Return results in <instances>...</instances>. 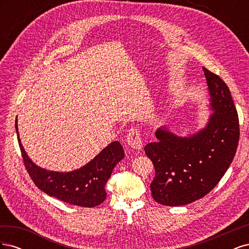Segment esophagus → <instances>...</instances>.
Listing matches in <instances>:
<instances>
[{"label": "esophagus", "mask_w": 249, "mask_h": 249, "mask_svg": "<svg viewBox=\"0 0 249 249\" xmlns=\"http://www.w3.org/2000/svg\"><path fill=\"white\" fill-rule=\"evenodd\" d=\"M126 142L132 148L134 149H142V140H141V135L140 131L137 127H132L130 130L129 134L126 136Z\"/></svg>", "instance_id": "obj_1"}]
</instances>
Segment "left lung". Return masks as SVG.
Wrapping results in <instances>:
<instances>
[{
    "mask_svg": "<svg viewBox=\"0 0 249 249\" xmlns=\"http://www.w3.org/2000/svg\"><path fill=\"white\" fill-rule=\"evenodd\" d=\"M212 111L207 125L188 137L161 126L157 142L144 146L155 166L152 196L164 206L188 205L207 195L219 183L235 157L240 129L230 89L203 67Z\"/></svg>",
    "mask_w": 249,
    "mask_h": 249,
    "instance_id": "8db88e82",
    "label": "left lung"
}]
</instances>
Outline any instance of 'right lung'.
Listing matches in <instances>:
<instances>
[{
	"mask_svg": "<svg viewBox=\"0 0 249 249\" xmlns=\"http://www.w3.org/2000/svg\"><path fill=\"white\" fill-rule=\"evenodd\" d=\"M16 130L26 169L41 191L70 205L84 208L99 206L106 199L105 185L115 165L124 157V150L118 141L111 142L83 167L71 172H58L37 166L28 157L19 139L18 117Z\"/></svg>",
	"mask_w": 249,
	"mask_h": 249,
	"instance_id": "obj_1",
	"label": "right lung"
}]
</instances>
